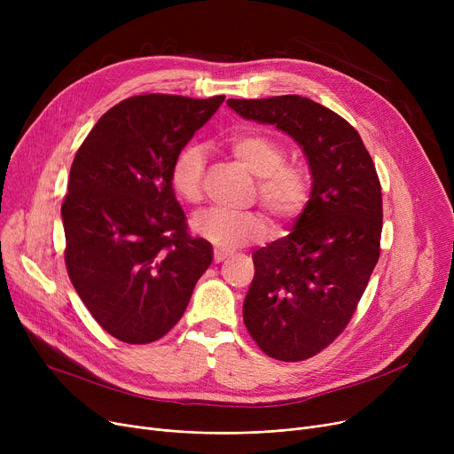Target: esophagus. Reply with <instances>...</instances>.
<instances>
[{"label": "esophagus", "mask_w": 454, "mask_h": 454, "mask_svg": "<svg viewBox=\"0 0 454 454\" xmlns=\"http://www.w3.org/2000/svg\"><path fill=\"white\" fill-rule=\"evenodd\" d=\"M228 255H230V254L224 252V250H219V248L213 250V261H215V263H223V261H224Z\"/></svg>", "instance_id": "obj_1"}]
</instances>
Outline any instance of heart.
<instances>
[{
	"label": "heart",
	"mask_w": 454,
	"mask_h": 454,
	"mask_svg": "<svg viewBox=\"0 0 454 454\" xmlns=\"http://www.w3.org/2000/svg\"><path fill=\"white\" fill-rule=\"evenodd\" d=\"M233 158L257 176V195L272 217L287 224L298 219L311 200L313 180L307 167L285 161V147L263 132L247 130L230 136ZM204 153L197 145L180 149L171 163L169 182L176 197L199 204L204 195ZM193 231L217 248H237L267 239L270 224L257 211H230L213 207L199 213L191 223Z\"/></svg>",
	"instance_id": "obj_1"
}]
</instances>
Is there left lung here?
Masks as SVG:
<instances>
[{"label": "left lung", "instance_id": "obj_1", "mask_svg": "<svg viewBox=\"0 0 454 454\" xmlns=\"http://www.w3.org/2000/svg\"><path fill=\"white\" fill-rule=\"evenodd\" d=\"M301 147L311 200L294 230L255 250L243 318L255 344L285 363L305 361L349 324L380 254L383 197L373 160L344 117L300 95L228 99Z\"/></svg>", "mask_w": 454, "mask_h": 454}]
</instances>
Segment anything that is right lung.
<instances>
[{
    "label": "right lung",
    "mask_w": 454,
    "mask_h": 454,
    "mask_svg": "<svg viewBox=\"0 0 454 454\" xmlns=\"http://www.w3.org/2000/svg\"><path fill=\"white\" fill-rule=\"evenodd\" d=\"M224 95L147 93L110 108L71 163L62 202L66 269L117 340L149 344L182 318L213 248L191 237L171 163Z\"/></svg>",
    "instance_id": "add662e5"
}]
</instances>
